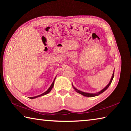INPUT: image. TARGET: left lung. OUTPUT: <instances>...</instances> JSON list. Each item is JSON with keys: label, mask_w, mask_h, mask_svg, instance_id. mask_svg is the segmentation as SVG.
I'll list each match as a JSON object with an SVG mask.
<instances>
[{"label": "left lung", "mask_w": 131, "mask_h": 131, "mask_svg": "<svg viewBox=\"0 0 131 131\" xmlns=\"http://www.w3.org/2000/svg\"><path fill=\"white\" fill-rule=\"evenodd\" d=\"M114 72H113V73L112 74V78H111L110 80L109 81V83H108V84H107V85L106 86V87L103 88V89H102V90H101L100 91L98 92H96V93H88V92H83V91H81L79 90L78 89H77L76 88H75L73 85L72 84V86H73V88H74V91L76 92H77V93H79V94H81L82 95H83V96H86V97H94V96H98L99 95H100L101 94H102V93H103L104 91H105L107 89V88H108V87H109V85L111 84V83H112V80L113 79V77H114Z\"/></svg>", "instance_id": "1"}]
</instances>
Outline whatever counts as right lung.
Instances as JSON below:
<instances>
[{
  "label": "right lung",
  "instance_id": "add662e5",
  "mask_svg": "<svg viewBox=\"0 0 131 131\" xmlns=\"http://www.w3.org/2000/svg\"><path fill=\"white\" fill-rule=\"evenodd\" d=\"M55 79H56V77H55V78L54 79V81H53V82H52V83L51 84V85H50V87H49V88H48V89L46 91V92H44V93H43V94H40V95H37V96H33V97H29V98L30 99H35V98H36V97H40V96H43V95H46V94H48V93H49L51 91V90L52 89V88H53V87H54V81H55Z\"/></svg>",
  "mask_w": 131,
  "mask_h": 131
}]
</instances>
